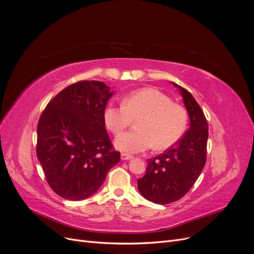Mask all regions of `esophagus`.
<instances>
[{
    "label": "esophagus",
    "instance_id": "34e87169",
    "mask_svg": "<svg viewBox=\"0 0 254 254\" xmlns=\"http://www.w3.org/2000/svg\"><path fill=\"white\" fill-rule=\"evenodd\" d=\"M121 159H122L123 161L130 160V159H132V156H131V155H128V153H122V155H121Z\"/></svg>",
    "mask_w": 254,
    "mask_h": 254
}]
</instances>
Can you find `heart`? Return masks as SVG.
<instances>
[{"label":"heart","mask_w":254,"mask_h":254,"mask_svg":"<svg viewBox=\"0 0 254 254\" xmlns=\"http://www.w3.org/2000/svg\"><path fill=\"white\" fill-rule=\"evenodd\" d=\"M105 124L113 134H120L136 121L134 131L119 135L115 146L125 152L156 150L172 147L188 127V112L172 98L153 88L130 92L122 105L112 103L104 110Z\"/></svg>","instance_id":"heart-1"}]
</instances>
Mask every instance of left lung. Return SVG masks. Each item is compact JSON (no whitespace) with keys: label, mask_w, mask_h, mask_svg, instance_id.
I'll use <instances>...</instances> for the list:
<instances>
[{"label":"left lung","mask_w":254,"mask_h":254,"mask_svg":"<svg viewBox=\"0 0 254 254\" xmlns=\"http://www.w3.org/2000/svg\"><path fill=\"white\" fill-rule=\"evenodd\" d=\"M173 84L180 90L190 117V128L171 148L149 159L144 177L137 179L142 196L158 204L175 202L186 195L202 172L206 160L209 126L204 113L188 90Z\"/></svg>","instance_id":"left-lung-1"}]
</instances>
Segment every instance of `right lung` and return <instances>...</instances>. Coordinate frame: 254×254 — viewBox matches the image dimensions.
<instances>
[{"label":"right lung","mask_w":254,"mask_h":254,"mask_svg":"<svg viewBox=\"0 0 254 254\" xmlns=\"http://www.w3.org/2000/svg\"><path fill=\"white\" fill-rule=\"evenodd\" d=\"M112 94L102 81L81 80L60 91L43 110L37 126V157L60 197L82 200L93 195L120 162L104 121Z\"/></svg>","instance_id":"1"}]
</instances>
